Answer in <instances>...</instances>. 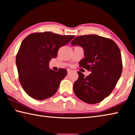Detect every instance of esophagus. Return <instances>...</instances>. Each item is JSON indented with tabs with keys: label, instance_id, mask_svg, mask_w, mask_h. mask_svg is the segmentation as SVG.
I'll use <instances>...</instances> for the list:
<instances>
[{
	"label": "esophagus",
	"instance_id": "34e87169",
	"mask_svg": "<svg viewBox=\"0 0 135 135\" xmlns=\"http://www.w3.org/2000/svg\"><path fill=\"white\" fill-rule=\"evenodd\" d=\"M71 71H72L71 70H70V69H68L67 70V72H68V74H70V73H71Z\"/></svg>",
	"mask_w": 135,
	"mask_h": 135
}]
</instances>
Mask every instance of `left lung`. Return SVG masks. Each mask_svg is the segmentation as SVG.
I'll use <instances>...</instances> for the list:
<instances>
[{
  "label": "left lung",
  "mask_w": 135,
  "mask_h": 135,
  "mask_svg": "<svg viewBox=\"0 0 135 135\" xmlns=\"http://www.w3.org/2000/svg\"><path fill=\"white\" fill-rule=\"evenodd\" d=\"M71 44L83 49L85 58L79 64L91 71L86 77L78 72L79 78L73 85L74 94L88 104L103 101L110 94L121 77L123 65L120 50L113 40L97 35L79 36Z\"/></svg>",
  "instance_id": "obj_1"
}]
</instances>
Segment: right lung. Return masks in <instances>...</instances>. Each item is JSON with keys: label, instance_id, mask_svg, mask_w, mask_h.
<instances>
[{"label": "right lung", "instance_id": "right-lung-1", "mask_svg": "<svg viewBox=\"0 0 135 135\" xmlns=\"http://www.w3.org/2000/svg\"><path fill=\"white\" fill-rule=\"evenodd\" d=\"M74 35H60L51 32L30 34L20 45L16 56L19 80L30 97L43 100L55 94L67 70L49 68V62L56 57L59 47L68 44Z\"/></svg>", "mask_w": 135, "mask_h": 135}]
</instances>
